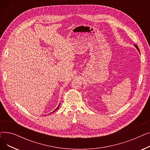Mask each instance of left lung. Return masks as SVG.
Masks as SVG:
<instances>
[{
	"label": "left lung",
	"instance_id": "1",
	"mask_svg": "<svg viewBox=\"0 0 150 150\" xmlns=\"http://www.w3.org/2000/svg\"><path fill=\"white\" fill-rule=\"evenodd\" d=\"M134 47H136V48L137 49V50H138V51L139 52V48H138V47H137V45H134Z\"/></svg>",
	"mask_w": 150,
	"mask_h": 150
}]
</instances>
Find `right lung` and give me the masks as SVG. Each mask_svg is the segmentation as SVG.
<instances>
[{"label":"right lung","mask_w":150,"mask_h":150,"mask_svg":"<svg viewBox=\"0 0 150 150\" xmlns=\"http://www.w3.org/2000/svg\"><path fill=\"white\" fill-rule=\"evenodd\" d=\"M59 106H60V103H59V105H58V107H57V108H56V109H54V111H53V112H54V111H57V109H58V108H59ZM52 112H51V113H52ZM51 113H50V114H51Z\"/></svg>","instance_id":"add662e5"}]
</instances>
